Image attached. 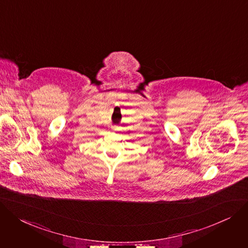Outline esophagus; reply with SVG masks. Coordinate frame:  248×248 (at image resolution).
I'll return each mask as SVG.
<instances>
[{
    "mask_svg": "<svg viewBox=\"0 0 248 248\" xmlns=\"http://www.w3.org/2000/svg\"><path fill=\"white\" fill-rule=\"evenodd\" d=\"M111 128L114 129V130H120V129H121V126H119V125H115V126H112Z\"/></svg>",
    "mask_w": 248,
    "mask_h": 248,
    "instance_id": "esophagus-1",
    "label": "esophagus"
}]
</instances>
